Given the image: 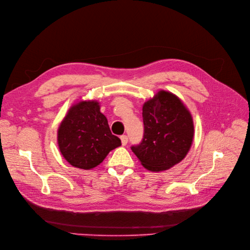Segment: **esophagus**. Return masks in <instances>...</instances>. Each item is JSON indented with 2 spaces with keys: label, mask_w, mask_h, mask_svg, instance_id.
<instances>
[{
  "label": "esophagus",
  "mask_w": 250,
  "mask_h": 250,
  "mask_svg": "<svg viewBox=\"0 0 250 250\" xmlns=\"http://www.w3.org/2000/svg\"><path fill=\"white\" fill-rule=\"evenodd\" d=\"M121 142H122V146H126L127 142H128V137L126 135H122L121 136Z\"/></svg>",
  "instance_id": "34e87169"
}]
</instances>
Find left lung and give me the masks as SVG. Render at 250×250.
Returning a JSON list of instances; mask_svg holds the SVG:
<instances>
[{
  "label": "left lung",
  "instance_id": "obj_1",
  "mask_svg": "<svg viewBox=\"0 0 250 250\" xmlns=\"http://www.w3.org/2000/svg\"><path fill=\"white\" fill-rule=\"evenodd\" d=\"M145 133L131 147L141 165L160 172L180 163L189 151L194 136L192 116L172 92L160 90L142 106Z\"/></svg>",
  "mask_w": 250,
  "mask_h": 250
}]
</instances>
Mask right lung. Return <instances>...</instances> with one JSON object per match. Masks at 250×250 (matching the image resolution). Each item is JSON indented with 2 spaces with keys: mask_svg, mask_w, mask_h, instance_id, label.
Returning a JSON list of instances; mask_svg holds the SVG:
<instances>
[{
  "mask_svg": "<svg viewBox=\"0 0 250 250\" xmlns=\"http://www.w3.org/2000/svg\"><path fill=\"white\" fill-rule=\"evenodd\" d=\"M97 101H80L69 109L58 129V146L65 160L75 168L90 170L121 146L112 134Z\"/></svg>",
  "mask_w": 250,
  "mask_h": 250,
  "instance_id": "add662e5",
  "label": "right lung"
}]
</instances>
